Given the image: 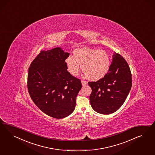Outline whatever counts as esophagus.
Masks as SVG:
<instances>
[{"mask_svg": "<svg viewBox=\"0 0 155 155\" xmlns=\"http://www.w3.org/2000/svg\"><path fill=\"white\" fill-rule=\"evenodd\" d=\"M81 83H82V86H86V84H87V82H86V81H81Z\"/></svg>", "mask_w": 155, "mask_h": 155, "instance_id": "1", "label": "esophagus"}]
</instances>
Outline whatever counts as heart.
I'll return each instance as SVG.
<instances>
[{
  "mask_svg": "<svg viewBox=\"0 0 155 155\" xmlns=\"http://www.w3.org/2000/svg\"><path fill=\"white\" fill-rule=\"evenodd\" d=\"M68 70L71 75H78L81 66L87 79L98 81L108 73L111 59L108 53L103 50L83 47L74 51V56H69L65 60Z\"/></svg>",
  "mask_w": 155,
  "mask_h": 155,
  "instance_id": "heart-1",
  "label": "heart"
}]
</instances>
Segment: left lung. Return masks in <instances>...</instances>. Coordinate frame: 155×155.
Wrapping results in <instances>:
<instances>
[{"label": "left lung", "mask_w": 155, "mask_h": 155, "mask_svg": "<svg viewBox=\"0 0 155 155\" xmlns=\"http://www.w3.org/2000/svg\"><path fill=\"white\" fill-rule=\"evenodd\" d=\"M108 73L97 82H89L92 91L90 102L96 112L110 114L117 111L127 98L132 86V74L127 61L115 52Z\"/></svg>", "instance_id": "left-lung-1"}]
</instances>
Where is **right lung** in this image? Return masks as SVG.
<instances>
[{"label":"right lung","instance_id":"1","mask_svg":"<svg viewBox=\"0 0 155 155\" xmlns=\"http://www.w3.org/2000/svg\"><path fill=\"white\" fill-rule=\"evenodd\" d=\"M69 56L60 48L41 51L28 69L27 87L31 98L43 113L56 119L73 112L82 87L81 80L67 71L65 60Z\"/></svg>","mask_w":155,"mask_h":155}]
</instances>
